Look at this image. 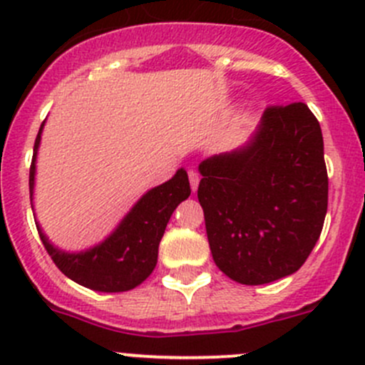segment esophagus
<instances>
[{"label": "esophagus", "instance_id": "34e87169", "mask_svg": "<svg viewBox=\"0 0 365 365\" xmlns=\"http://www.w3.org/2000/svg\"><path fill=\"white\" fill-rule=\"evenodd\" d=\"M189 180H190V187L192 190L197 189V183H200V175L196 171H189Z\"/></svg>", "mask_w": 365, "mask_h": 365}]
</instances>
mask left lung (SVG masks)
<instances>
[{
	"label": "left lung",
	"instance_id": "left-lung-1",
	"mask_svg": "<svg viewBox=\"0 0 365 365\" xmlns=\"http://www.w3.org/2000/svg\"><path fill=\"white\" fill-rule=\"evenodd\" d=\"M200 173L197 200L217 267L247 286L295 274L329 205L322 127L311 109L270 106L247 145L203 160Z\"/></svg>",
	"mask_w": 365,
	"mask_h": 365
}]
</instances>
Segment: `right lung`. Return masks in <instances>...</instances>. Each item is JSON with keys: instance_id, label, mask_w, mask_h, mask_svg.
<instances>
[{"instance_id": "obj_1", "label": "right lung", "mask_w": 365, "mask_h": 365, "mask_svg": "<svg viewBox=\"0 0 365 365\" xmlns=\"http://www.w3.org/2000/svg\"><path fill=\"white\" fill-rule=\"evenodd\" d=\"M42 128L43 123L40 125L38 135L35 139L33 160L29 168L31 200L33 187H35L36 152H38ZM189 196V176L185 169H178L171 180L148 190L102 244L83 252L60 251L47 240L38 222L35 224L46 251L68 279L95 292H128L141 284L153 272L165 226L176 206Z\"/></svg>"}]
</instances>
